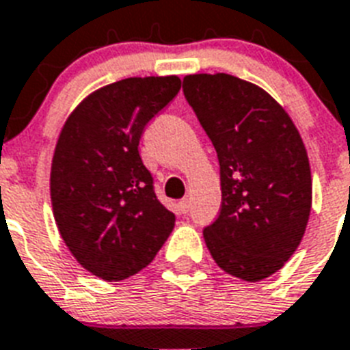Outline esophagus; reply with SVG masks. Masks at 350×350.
Returning a JSON list of instances; mask_svg holds the SVG:
<instances>
[{"instance_id": "34e87169", "label": "esophagus", "mask_w": 350, "mask_h": 350, "mask_svg": "<svg viewBox=\"0 0 350 350\" xmlns=\"http://www.w3.org/2000/svg\"><path fill=\"white\" fill-rule=\"evenodd\" d=\"M178 206H180L181 214H187V212H189V210H190V203H189V200H181L180 203H178Z\"/></svg>"}]
</instances>
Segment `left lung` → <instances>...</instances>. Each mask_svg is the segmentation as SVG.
I'll use <instances>...</instances> for the list:
<instances>
[{"label": "left lung", "mask_w": 350, "mask_h": 350, "mask_svg": "<svg viewBox=\"0 0 350 350\" xmlns=\"http://www.w3.org/2000/svg\"><path fill=\"white\" fill-rule=\"evenodd\" d=\"M183 92L219 160L223 200L203 230L206 248L226 273L258 282L306 234L313 181L302 136L273 96L239 77L187 75Z\"/></svg>", "instance_id": "8db88e82"}]
</instances>
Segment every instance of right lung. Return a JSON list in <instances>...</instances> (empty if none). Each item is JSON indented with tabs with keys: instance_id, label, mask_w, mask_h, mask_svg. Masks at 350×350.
Listing matches in <instances>:
<instances>
[{
	"instance_id": "right-lung-1",
	"label": "right lung",
	"mask_w": 350,
	"mask_h": 350,
	"mask_svg": "<svg viewBox=\"0 0 350 350\" xmlns=\"http://www.w3.org/2000/svg\"><path fill=\"white\" fill-rule=\"evenodd\" d=\"M180 88L176 75L129 77L90 93L62 126L50 172L53 217L77 262L102 280L142 271L174 228L138 144Z\"/></svg>"
}]
</instances>
